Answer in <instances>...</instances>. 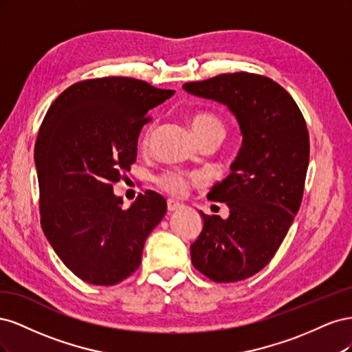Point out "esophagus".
<instances>
[{"label":"esophagus","instance_id":"obj_1","mask_svg":"<svg viewBox=\"0 0 352 352\" xmlns=\"http://www.w3.org/2000/svg\"><path fill=\"white\" fill-rule=\"evenodd\" d=\"M179 208H182V204H180L179 201H175V199H172V198L167 199V210H168V211H176V210H179Z\"/></svg>","mask_w":352,"mask_h":352}]
</instances>
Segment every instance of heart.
<instances>
[{"instance_id": "1", "label": "heart", "mask_w": 352, "mask_h": 352, "mask_svg": "<svg viewBox=\"0 0 352 352\" xmlns=\"http://www.w3.org/2000/svg\"><path fill=\"white\" fill-rule=\"evenodd\" d=\"M190 126H192L194 132L204 131V129H208V127H220V129H223L221 122L217 119V117L212 116V114H208V113H202V114L194 116L192 120H190ZM151 132H153L151 126H148L146 129L144 131L142 138H141V145L142 146H146L148 142H150ZM192 180H195L194 175L179 172V170H168V172H164L163 175H160L157 177V184L162 186L164 190H167L168 194L184 195Z\"/></svg>"}]
</instances>
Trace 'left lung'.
<instances>
[{
    "instance_id": "1",
    "label": "left lung",
    "mask_w": 352,
    "mask_h": 352,
    "mask_svg": "<svg viewBox=\"0 0 352 352\" xmlns=\"http://www.w3.org/2000/svg\"><path fill=\"white\" fill-rule=\"evenodd\" d=\"M184 89L226 105L242 133L232 173L207 195L226 202L229 217L199 211L204 225L190 260L214 282L251 278L274 257L301 206L310 158L304 116L279 83L254 73L219 74Z\"/></svg>"
}]
</instances>
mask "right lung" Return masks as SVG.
Listing matches in <instances>:
<instances>
[{"mask_svg": "<svg viewBox=\"0 0 352 352\" xmlns=\"http://www.w3.org/2000/svg\"><path fill=\"white\" fill-rule=\"evenodd\" d=\"M132 78L82 80L48 109L35 144L41 226L66 267L110 286L140 267L145 239L167 211L145 190L123 210L113 184L136 162L148 111L173 97Z\"/></svg>", "mask_w": 352, "mask_h": 352, "instance_id": "add662e5", "label": "right lung"}]
</instances>
